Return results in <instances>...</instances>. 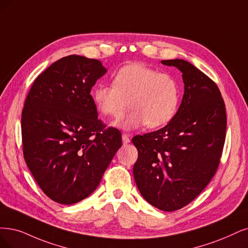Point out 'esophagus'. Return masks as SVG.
<instances>
[{
    "instance_id": "esophagus-1",
    "label": "esophagus",
    "mask_w": 248,
    "mask_h": 248,
    "mask_svg": "<svg viewBox=\"0 0 248 248\" xmlns=\"http://www.w3.org/2000/svg\"><path fill=\"white\" fill-rule=\"evenodd\" d=\"M130 137H129V135H126V134H123V143H124V145H125V144H127V143H130Z\"/></svg>"
}]
</instances>
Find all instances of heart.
I'll return each instance as SVG.
<instances>
[{
    "label": "heart",
    "instance_id": "1",
    "mask_svg": "<svg viewBox=\"0 0 248 248\" xmlns=\"http://www.w3.org/2000/svg\"><path fill=\"white\" fill-rule=\"evenodd\" d=\"M93 98L99 111L109 117H121L130 106L132 110L119 123L125 130L144 125L156 129L168 124L177 114L181 90L170 75L131 63L115 73L112 85H98Z\"/></svg>",
    "mask_w": 248,
    "mask_h": 248
}]
</instances>
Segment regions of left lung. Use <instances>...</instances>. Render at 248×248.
Listing matches in <instances>:
<instances>
[{"instance_id":"left-lung-1","label":"left lung","mask_w":248,"mask_h":248,"mask_svg":"<svg viewBox=\"0 0 248 248\" xmlns=\"http://www.w3.org/2000/svg\"><path fill=\"white\" fill-rule=\"evenodd\" d=\"M183 75L178 112L162 129L135 136L134 178L142 196L164 212L189 204L213 179L221 161L227 115L216 82L182 59L162 60Z\"/></svg>"}]
</instances>
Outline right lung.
<instances>
[{"instance_id": "add662e5", "label": "right lung", "mask_w": 248, "mask_h": 248, "mask_svg": "<svg viewBox=\"0 0 248 248\" xmlns=\"http://www.w3.org/2000/svg\"><path fill=\"white\" fill-rule=\"evenodd\" d=\"M106 72L97 59L69 55L42 72L25 99L23 156L44 193L58 203L93 193L122 146V133L98 119L90 94Z\"/></svg>"}]
</instances>
